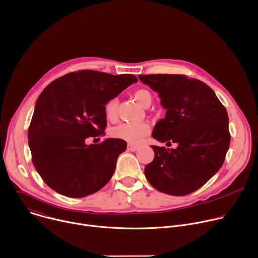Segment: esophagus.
Segmentation results:
<instances>
[{"mask_svg": "<svg viewBox=\"0 0 258 258\" xmlns=\"http://www.w3.org/2000/svg\"><path fill=\"white\" fill-rule=\"evenodd\" d=\"M127 150H128V151H132V152H135V151L138 150V147L135 146V145L128 144V145H127Z\"/></svg>", "mask_w": 258, "mask_h": 258, "instance_id": "1", "label": "esophagus"}]
</instances>
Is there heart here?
<instances>
[{
  "label": "heart",
  "mask_w": 258,
  "mask_h": 258,
  "mask_svg": "<svg viewBox=\"0 0 258 258\" xmlns=\"http://www.w3.org/2000/svg\"><path fill=\"white\" fill-rule=\"evenodd\" d=\"M135 99L140 105L146 107L148 104L152 103V95L148 90L140 89L134 93ZM118 106V99H110L104 107L105 115L109 120H114L116 118ZM151 133V125L146 122H122L111 130V136L125 141L133 145L140 144L145 137Z\"/></svg>",
  "instance_id": "heart-1"
}]
</instances>
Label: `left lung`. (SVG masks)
<instances>
[{"label": "left lung", "instance_id": "8db88e82", "mask_svg": "<svg viewBox=\"0 0 258 258\" xmlns=\"http://www.w3.org/2000/svg\"><path fill=\"white\" fill-rule=\"evenodd\" d=\"M140 80L159 93L166 115L152 137L177 148L152 146L154 160L145 175L157 190L186 196L201 188L222 167L230 146L226 108L209 86L183 75H140Z\"/></svg>", "mask_w": 258, "mask_h": 258}]
</instances>
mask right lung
I'll list each match as a JSON object with an SVG mask.
<instances>
[{
  "instance_id": "obj_1",
  "label": "right lung",
  "mask_w": 258,
  "mask_h": 258,
  "mask_svg": "<svg viewBox=\"0 0 258 258\" xmlns=\"http://www.w3.org/2000/svg\"><path fill=\"white\" fill-rule=\"evenodd\" d=\"M134 75L84 70L47 85L39 95L28 130L32 163L43 181L57 194L84 198L101 189L112 177L126 142L106 139L105 104L130 85Z\"/></svg>"
}]
</instances>
